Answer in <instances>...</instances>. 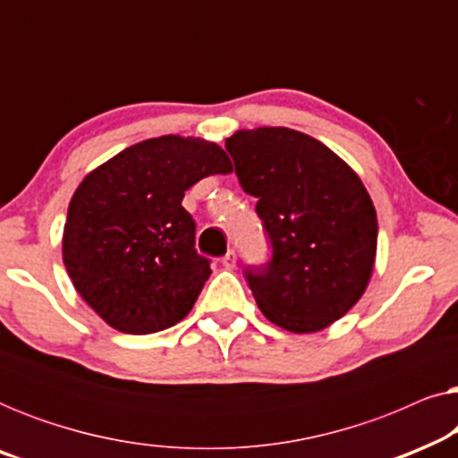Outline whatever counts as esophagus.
I'll list each match as a JSON object with an SVG mask.
<instances>
[{"label": "esophagus", "instance_id": "esophagus-1", "mask_svg": "<svg viewBox=\"0 0 458 458\" xmlns=\"http://www.w3.org/2000/svg\"><path fill=\"white\" fill-rule=\"evenodd\" d=\"M235 262H237L235 250H229V252L223 256V265H225V267H227V268H235Z\"/></svg>", "mask_w": 458, "mask_h": 458}]
</instances>
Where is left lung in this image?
Wrapping results in <instances>:
<instances>
[{
  "mask_svg": "<svg viewBox=\"0 0 458 458\" xmlns=\"http://www.w3.org/2000/svg\"><path fill=\"white\" fill-rule=\"evenodd\" d=\"M243 191L254 196L273 256L246 267L268 321L312 334L365 293L377 252V215L352 168L315 137L285 127L237 131L225 141Z\"/></svg>",
  "mask_w": 458,
  "mask_h": 458,
  "instance_id": "8db88e82",
  "label": "left lung"
}]
</instances>
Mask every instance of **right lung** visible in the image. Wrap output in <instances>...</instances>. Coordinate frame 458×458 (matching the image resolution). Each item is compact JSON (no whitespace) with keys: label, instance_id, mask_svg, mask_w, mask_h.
Listing matches in <instances>:
<instances>
[{"label":"right lung","instance_id":"obj_1","mask_svg":"<svg viewBox=\"0 0 458 458\" xmlns=\"http://www.w3.org/2000/svg\"><path fill=\"white\" fill-rule=\"evenodd\" d=\"M233 171L216 143L162 135L135 143L81 181L62 259L81 298L123 334L177 325L210 277L183 202L199 179Z\"/></svg>","mask_w":458,"mask_h":458}]
</instances>
